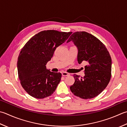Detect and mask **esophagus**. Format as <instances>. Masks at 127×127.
<instances>
[{"mask_svg":"<svg viewBox=\"0 0 127 127\" xmlns=\"http://www.w3.org/2000/svg\"><path fill=\"white\" fill-rule=\"evenodd\" d=\"M70 74H69V73H66V72H63L62 73V75L64 76H69Z\"/></svg>","mask_w":127,"mask_h":127,"instance_id":"1","label":"esophagus"}]
</instances>
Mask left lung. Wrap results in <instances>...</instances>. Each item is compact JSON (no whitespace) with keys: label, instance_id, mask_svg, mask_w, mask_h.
<instances>
[{"label":"left lung","instance_id":"obj_1","mask_svg":"<svg viewBox=\"0 0 127 127\" xmlns=\"http://www.w3.org/2000/svg\"><path fill=\"white\" fill-rule=\"evenodd\" d=\"M74 42L78 49V62L86 61L85 76L74 75L75 82L70 89L74 95L90 99L98 95L108 85L111 78L112 60L105 46L96 38L85 31L74 32L67 43Z\"/></svg>","mask_w":127,"mask_h":127}]
</instances>
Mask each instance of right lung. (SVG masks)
<instances>
[{
	"label": "right lung",
	"instance_id": "obj_1",
	"mask_svg": "<svg viewBox=\"0 0 127 127\" xmlns=\"http://www.w3.org/2000/svg\"><path fill=\"white\" fill-rule=\"evenodd\" d=\"M71 32L46 30L29 39L21 50L17 63L19 78L30 95L42 99L53 94L60 83L62 74L46 69L54 51L65 42Z\"/></svg>",
	"mask_w": 127,
	"mask_h": 127
}]
</instances>
